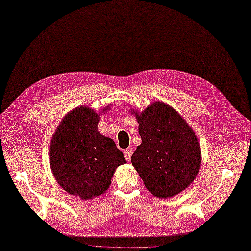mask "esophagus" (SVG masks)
I'll return each instance as SVG.
<instances>
[{
    "instance_id": "1",
    "label": "esophagus",
    "mask_w": 251,
    "mask_h": 251,
    "mask_svg": "<svg viewBox=\"0 0 251 251\" xmlns=\"http://www.w3.org/2000/svg\"><path fill=\"white\" fill-rule=\"evenodd\" d=\"M132 154H133V149H132L131 147L127 148V149L124 151V157H125V159H126L127 161H130Z\"/></svg>"
}]
</instances>
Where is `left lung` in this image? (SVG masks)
Listing matches in <instances>:
<instances>
[{
  "mask_svg": "<svg viewBox=\"0 0 251 251\" xmlns=\"http://www.w3.org/2000/svg\"><path fill=\"white\" fill-rule=\"evenodd\" d=\"M142 143L131 157L145 187L159 198L173 197L194 181L201 164L200 144L180 114L162 102L134 111Z\"/></svg>",
  "mask_w": 251,
  "mask_h": 251,
  "instance_id": "8db88e82",
  "label": "left lung"
}]
</instances>
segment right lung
I'll return each mask as SVG.
<instances>
[{"label":"right lung","mask_w":251,"mask_h":251,"mask_svg":"<svg viewBox=\"0 0 251 251\" xmlns=\"http://www.w3.org/2000/svg\"><path fill=\"white\" fill-rule=\"evenodd\" d=\"M99 120L93 109L77 107L63 118L50 143L55 179L66 192L84 200L105 193L115 169L126 163L115 142L98 131Z\"/></svg>","instance_id":"obj_1"}]
</instances>
